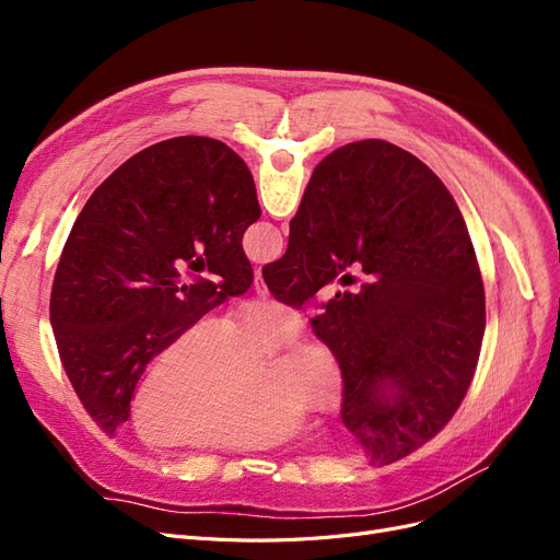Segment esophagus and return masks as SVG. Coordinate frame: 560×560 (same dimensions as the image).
<instances>
[{"label": "esophagus", "mask_w": 560, "mask_h": 560, "mask_svg": "<svg viewBox=\"0 0 560 560\" xmlns=\"http://www.w3.org/2000/svg\"><path fill=\"white\" fill-rule=\"evenodd\" d=\"M254 292H257V296H270V292H268V287H266V282H264V278H261V270H254Z\"/></svg>", "instance_id": "1"}]
</instances>
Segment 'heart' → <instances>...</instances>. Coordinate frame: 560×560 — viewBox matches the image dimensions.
Masks as SVG:
<instances>
[{
	"mask_svg": "<svg viewBox=\"0 0 560 560\" xmlns=\"http://www.w3.org/2000/svg\"><path fill=\"white\" fill-rule=\"evenodd\" d=\"M278 303H252L231 319H198L149 364L130 401V420L151 446L254 451L290 442L306 409H331L341 381L331 354L299 338L264 362L257 354L299 331Z\"/></svg>",
	"mask_w": 560,
	"mask_h": 560,
	"instance_id": "1",
	"label": "heart"
}]
</instances>
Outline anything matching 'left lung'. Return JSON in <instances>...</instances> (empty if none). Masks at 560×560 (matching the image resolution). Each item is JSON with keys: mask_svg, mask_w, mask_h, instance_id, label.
Returning <instances> with one entry per match:
<instances>
[{"mask_svg": "<svg viewBox=\"0 0 560 560\" xmlns=\"http://www.w3.org/2000/svg\"><path fill=\"white\" fill-rule=\"evenodd\" d=\"M261 217L245 161L184 135L142 149L83 206L50 290L60 362L83 409L114 434L147 364L252 284L243 233Z\"/></svg>", "mask_w": 560, "mask_h": 560, "instance_id": "left-lung-1", "label": "left lung"}]
</instances>
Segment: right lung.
Segmentation results:
<instances>
[{
  "mask_svg": "<svg viewBox=\"0 0 560 560\" xmlns=\"http://www.w3.org/2000/svg\"><path fill=\"white\" fill-rule=\"evenodd\" d=\"M348 266L362 278L311 319L343 376V425L371 465L444 430L479 362L486 294L453 196L430 167L383 140L331 151L313 171L270 294L301 308Z\"/></svg>",
  "mask_w": 560,
  "mask_h": 560,
  "instance_id": "right-lung-1",
  "label": "right lung"
}]
</instances>
